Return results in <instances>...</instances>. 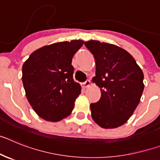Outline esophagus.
<instances>
[{
    "instance_id": "esophagus-1",
    "label": "esophagus",
    "mask_w": 160,
    "mask_h": 160,
    "mask_svg": "<svg viewBox=\"0 0 160 160\" xmlns=\"http://www.w3.org/2000/svg\"><path fill=\"white\" fill-rule=\"evenodd\" d=\"M90 86V80H87V81L85 82L84 83H82V87L83 88H87Z\"/></svg>"
}]
</instances>
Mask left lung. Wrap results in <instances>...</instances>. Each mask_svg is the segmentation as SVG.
Listing matches in <instances>:
<instances>
[{
  "instance_id": "1",
  "label": "left lung",
  "mask_w": 160,
  "mask_h": 160,
  "mask_svg": "<svg viewBox=\"0 0 160 160\" xmlns=\"http://www.w3.org/2000/svg\"><path fill=\"white\" fill-rule=\"evenodd\" d=\"M95 60L92 82L101 90L98 102L90 104L93 120L105 129L128 122L140 102L144 89L143 73L135 58L113 44L90 40L84 44Z\"/></svg>"
}]
</instances>
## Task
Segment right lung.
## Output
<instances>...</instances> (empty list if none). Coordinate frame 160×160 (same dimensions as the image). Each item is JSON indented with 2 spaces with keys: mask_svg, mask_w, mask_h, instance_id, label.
Wrapping results in <instances>:
<instances>
[{
  "mask_svg": "<svg viewBox=\"0 0 160 160\" xmlns=\"http://www.w3.org/2000/svg\"><path fill=\"white\" fill-rule=\"evenodd\" d=\"M84 41L45 46L30 54L22 66V82L29 104L38 116L58 122L70 114L81 86L73 79L72 58Z\"/></svg>",
  "mask_w": 160,
  "mask_h": 160,
  "instance_id": "obj_1",
  "label": "right lung"
}]
</instances>
